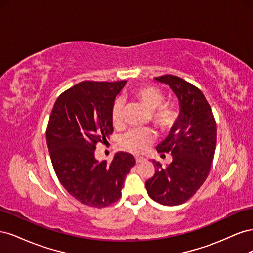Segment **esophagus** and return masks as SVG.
<instances>
[{"label": "esophagus", "instance_id": "1", "mask_svg": "<svg viewBox=\"0 0 253 253\" xmlns=\"http://www.w3.org/2000/svg\"><path fill=\"white\" fill-rule=\"evenodd\" d=\"M135 160H136L137 164H139V163H142L144 159L142 157H135Z\"/></svg>", "mask_w": 253, "mask_h": 253}]
</instances>
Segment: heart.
<instances>
[{
	"instance_id": "1",
	"label": "heart",
	"mask_w": 253,
	"mask_h": 253,
	"mask_svg": "<svg viewBox=\"0 0 253 253\" xmlns=\"http://www.w3.org/2000/svg\"><path fill=\"white\" fill-rule=\"evenodd\" d=\"M135 96L152 111L151 117L155 126L162 131H170L179 119V113L172 105H167L166 96L162 90L155 86H142L134 91ZM125 108V100L118 97L114 100L111 117L114 126H119L122 120V112ZM154 140V134L149 128H133L121 136L120 144L126 150L134 153L142 152Z\"/></svg>"
}]
</instances>
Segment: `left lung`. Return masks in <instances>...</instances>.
Returning a JSON list of instances; mask_svg holds the SVG:
<instances>
[{
  "mask_svg": "<svg viewBox=\"0 0 253 253\" xmlns=\"http://www.w3.org/2000/svg\"><path fill=\"white\" fill-rule=\"evenodd\" d=\"M155 79L172 88L178 98L180 113L177 124L156 147L162 156L171 153L173 162L163 168L153 160L155 173L145 181V189L159 204L181 205L208 177L216 148V122L200 88L173 75Z\"/></svg>",
  "mask_w": 253,
  "mask_h": 253,
  "instance_id": "8db88e82",
  "label": "left lung"
}]
</instances>
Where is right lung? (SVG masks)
<instances>
[{
  "instance_id": "add662e5",
  "label": "right lung",
  "mask_w": 253,
  "mask_h": 253,
  "mask_svg": "<svg viewBox=\"0 0 253 253\" xmlns=\"http://www.w3.org/2000/svg\"><path fill=\"white\" fill-rule=\"evenodd\" d=\"M126 81H82L61 94L46 129L51 164L65 190L83 205L103 208L121 196L126 176L135 158L126 152L112 163L98 162L95 150L113 133L115 98Z\"/></svg>"
}]
</instances>
